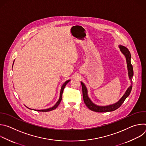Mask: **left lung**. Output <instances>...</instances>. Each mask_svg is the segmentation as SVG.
<instances>
[{
	"label": "left lung",
	"instance_id": "8db88e82",
	"mask_svg": "<svg viewBox=\"0 0 146 146\" xmlns=\"http://www.w3.org/2000/svg\"><path fill=\"white\" fill-rule=\"evenodd\" d=\"M119 48L121 51L124 54V55L126 57L127 59V67H128V75L129 77L130 80H131V82L132 84V77L133 75V67L131 64V55L129 51L127 48L125 47L122 46H119ZM81 86H82V96H83V99H84V102L86 104V105L87 107L90 109L92 111H95V112H98V113H104V112H109V111H113L119 108L121 105L123 103L125 100L126 99V98L129 95L132 88V85H131L127 90V91L125 93V94L123 95V96L121 98V99L117 102L115 104H113V105H109V106H99L95 105L94 103L92 102L91 99L88 98V94H87V90L84 85V84L83 82H81Z\"/></svg>",
	"mask_w": 146,
	"mask_h": 146
}]
</instances>
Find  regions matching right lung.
Listing matches in <instances>:
<instances>
[{
  "mask_svg": "<svg viewBox=\"0 0 146 146\" xmlns=\"http://www.w3.org/2000/svg\"><path fill=\"white\" fill-rule=\"evenodd\" d=\"M69 81H70V80L66 81L64 83V84H63V86H62L61 90H60V97H59V99L58 101L56 102V103L55 104V105L53 107H52V108H49V109H44V110H36V111H43V112H47V111H51V110H53L55 109L58 106V105H59V103H60L61 100H62V93H63V91H64V90L65 86H66V84H68V83ZM28 109H29V108H28Z\"/></svg>",
  "mask_w": 146,
  "mask_h": 146,
  "instance_id": "add662e5",
  "label": "right lung"
}]
</instances>
